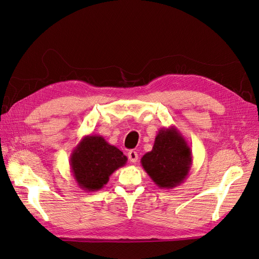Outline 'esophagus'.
Segmentation results:
<instances>
[{"label": "esophagus", "instance_id": "1", "mask_svg": "<svg viewBox=\"0 0 259 259\" xmlns=\"http://www.w3.org/2000/svg\"><path fill=\"white\" fill-rule=\"evenodd\" d=\"M127 156H128V160H130L132 163H136L137 160H138V153H137L136 151L131 150V151L127 153Z\"/></svg>", "mask_w": 259, "mask_h": 259}]
</instances>
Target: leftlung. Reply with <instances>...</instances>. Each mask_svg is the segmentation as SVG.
Here are the masks:
<instances>
[{"mask_svg":"<svg viewBox=\"0 0 259 259\" xmlns=\"http://www.w3.org/2000/svg\"><path fill=\"white\" fill-rule=\"evenodd\" d=\"M142 166L161 189H173L185 182L192 165V152L176 127L162 128L152 150L142 160Z\"/></svg>","mask_w":259,"mask_h":259,"instance_id":"8db88e82","label":"left lung"}]
</instances>
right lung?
<instances>
[{
  "instance_id": "1",
  "label": "right lung",
  "mask_w": 259,
  "mask_h": 259,
  "mask_svg": "<svg viewBox=\"0 0 259 259\" xmlns=\"http://www.w3.org/2000/svg\"><path fill=\"white\" fill-rule=\"evenodd\" d=\"M127 158L100 135L84 136L70 155V168L81 189L98 191L114 170L124 166Z\"/></svg>"
}]
</instances>
